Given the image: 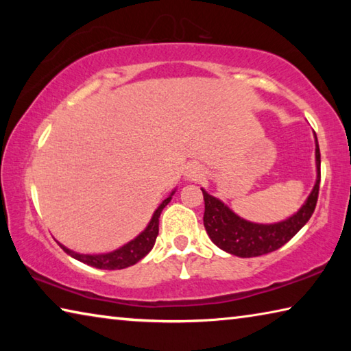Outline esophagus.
I'll return each instance as SVG.
<instances>
[{
    "mask_svg": "<svg viewBox=\"0 0 351 351\" xmlns=\"http://www.w3.org/2000/svg\"><path fill=\"white\" fill-rule=\"evenodd\" d=\"M186 178L189 181H199L204 178V169L198 164H190L187 165L186 170Z\"/></svg>",
    "mask_w": 351,
    "mask_h": 351,
    "instance_id": "esophagus-1",
    "label": "esophagus"
}]
</instances>
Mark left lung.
<instances>
[{"label":"left lung","instance_id":"obj_1","mask_svg":"<svg viewBox=\"0 0 351 351\" xmlns=\"http://www.w3.org/2000/svg\"><path fill=\"white\" fill-rule=\"evenodd\" d=\"M316 184L311 190L305 204L297 210L293 217L274 224H258L240 218L237 213L226 206L223 201L212 197L203 190L204 197V228L207 235L223 251L237 255V257L249 258L269 254L282 247L299 232L311 218L316 209L320 184V152L316 133Z\"/></svg>","mask_w":351,"mask_h":351}]
</instances>
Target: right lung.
Listing matches in <instances>:
<instances>
[{
	"label": "right lung",
	"mask_w": 351,
	"mask_h": 351,
	"mask_svg": "<svg viewBox=\"0 0 351 351\" xmlns=\"http://www.w3.org/2000/svg\"><path fill=\"white\" fill-rule=\"evenodd\" d=\"M175 190L169 195V198H165L156 210H154L153 217L148 223L147 228L142 230V232L136 237L134 240L128 241L127 245H123L122 247L116 249V251L108 252V254H99V255H88V254H79L71 251V249L64 247L63 245L62 249L71 257L82 261V263L90 265L93 268H99V269H123L128 268L134 263H138L139 260H142L145 255L152 251V247L154 246V241H156V237L159 232V217H161V212L165 206L170 203L171 197H173Z\"/></svg>",
	"instance_id": "add662e5"
}]
</instances>
